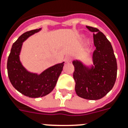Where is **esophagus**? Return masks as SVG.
Masks as SVG:
<instances>
[{
    "instance_id": "34e87169",
    "label": "esophagus",
    "mask_w": 128,
    "mask_h": 128,
    "mask_svg": "<svg viewBox=\"0 0 128 128\" xmlns=\"http://www.w3.org/2000/svg\"><path fill=\"white\" fill-rule=\"evenodd\" d=\"M71 60H72V58L70 56H67L65 57V62H71Z\"/></svg>"
}]
</instances>
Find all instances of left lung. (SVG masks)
Segmentation results:
<instances>
[{
    "label": "left lung",
    "mask_w": 128,
    "mask_h": 128,
    "mask_svg": "<svg viewBox=\"0 0 128 128\" xmlns=\"http://www.w3.org/2000/svg\"><path fill=\"white\" fill-rule=\"evenodd\" d=\"M93 33L96 50L92 54L93 66L90 68L78 60L73 61L75 91L78 96L88 100H98L112 90L117 77V61L110 41L95 27L86 26Z\"/></svg>",
    "instance_id": "8db88e82"
}]
</instances>
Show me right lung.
<instances>
[{
    "mask_svg": "<svg viewBox=\"0 0 128 128\" xmlns=\"http://www.w3.org/2000/svg\"><path fill=\"white\" fill-rule=\"evenodd\" d=\"M40 29H34L22 34L12 44L7 60V72L10 82L18 92L31 98L46 96L52 91L62 72L64 63L50 67L40 74L29 72L23 67L19 60L23 42Z\"/></svg>",
    "mask_w": 128,
    "mask_h": 128,
    "instance_id": "obj_1",
    "label": "right lung"
}]
</instances>
